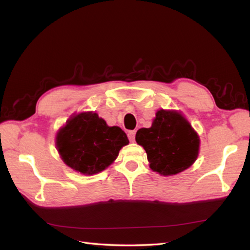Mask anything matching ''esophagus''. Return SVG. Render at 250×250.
I'll return each mask as SVG.
<instances>
[{"label": "esophagus", "instance_id": "obj_1", "mask_svg": "<svg viewBox=\"0 0 250 250\" xmlns=\"http://www.w3.org/2000/svg\"><path fill=\"white\" fill-rule=\"evenodd\" d=\"M128 139H129V141H130L131 143H133L134 142V140H135V131L134 130H130V131H128Z\"/></svg>", "mask_w": 250, "mask_h": 250}]
</instances>
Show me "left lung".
<instances>
[{
  "instance_id": "8db88e82",
  "label": "left lung",
  "mask_w": 250,
  "mask_h": 250,
  "mask_svg": "<svg viewBox=\"0 0 250 250\" xmlns=\"http://www.w3.org/2000/svg\"><path fill=\"white\" fill-rule=\"evenodd\" d=\"M135 141L147 153L150 168L174 176L190 167L199 156L200 136L178 110L159 109L150 128H141Z\"/></svg>"
}]
</instances>
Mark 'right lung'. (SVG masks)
Returning <instances> with one entry per match:
<instances>
[{
  "label": "right lung",
  "mask_w": 250,
  "mask_h": 250,
  "mask_svg": "<svg viewBox=\"0 0 250 250\" xmlns=\"http://www.w3.org/2000/svg\"><path fill=\"white\" fill-rule=\"evenodd\" d=\"M129 141L118 126H108L95 111L72 115L56 135V147L66 166L92 176L108 167Z\"/></svg>",
  "instance_id": "add662e5"
}]
</instances>
